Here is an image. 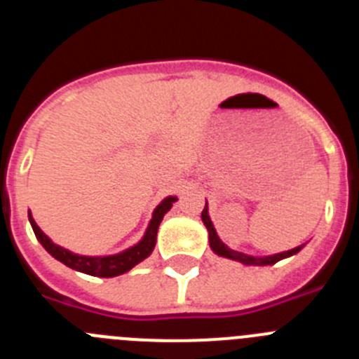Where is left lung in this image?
<instances>
[{
    "label": "left lung",
    "mask_w": 359,
    "mask_h": 359,
    "mask_svg": "<svg viewBox=\"0 0 359 359\" xmlns=\"http://www.w3.org/2000/svg\"><path fill=\"white\" fill-rule=\"evenodd\" d=\"M201 219H203V223H205V226H207V230H208V241H210L212 252H214L215 255L224 257V259H231V261H237V262H241V264H244V266H271V264H275V262L282 261V259H287V257L294 255V253H298L300 250L304 248V244H302V246H297V248L287 250V252L275 253V255H266V257L246 255V253H243V252H237V250L228 248L226 244L219 239L217 231H215L214 224H212V221H210V215H208L207 205H205V208H203Z\"/></svg>",
    "instance_id": "8db88e82"
}]
</instances>
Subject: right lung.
<instances>
[{
  "instance_id": "1",
  "label": "right lung",
  "mask_w": 359,
  "mask_h": 359,
  "mask_svg": "<svg viewBox=\"0 0 359 359\" xmlns=\"http://www.w3.org/2000/svg\"><path fill=\"white\" fill-rule=\"evenodd\" d=\"M176 196H169L165 198L163 201L154 208L152 212V219L149 223L147 230H145L144 237H142L135 246L123 250V252L115 253V255H102V257H88V255H77V253H72L69 250L61 248L59 244L53 243L48 236H44L43 230L37 226V223L32 217L30 210H28V221L32 224V230L36 233L37 241L43 244V248L57 259L59 262H62L68 268L75 269V271H81V273L91 275V277H118L122 273H128L129 269L135 268L136 264H140L142 261H145L149 255L154 250V244H156V236H158V226H160L161 219L167 212L170 210L172 203L176 201Z\"/></svg>"
}]
</instances>
